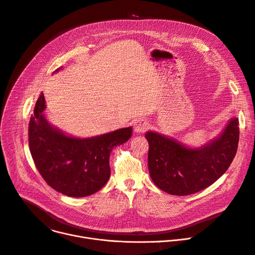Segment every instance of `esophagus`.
<instances>
[{
	"mask_svg": "<svg viewBox=\"0 0 255 255\" xmlns=\"http://www.w3.org/2000/svg\"><path fill=\"white\" fill-rule=\"evenodd\" d=\"M133 127L135 133L140 134L148 129V123L145 120H143V119H137V120H135L133 122Z\"/></svg>",
	"mask_w": 255,
	"mask_h": 255,
	"instance_id": "obj_1",
	"label": "esophagus"
}]
</instances>
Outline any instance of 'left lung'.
Instances as JSON below:
<instances>
[{
	"instance_id": "left-lung-1",
	"label": "left lung",
	"mask_w": 255,
	"mask_h": 255,
	"mask_svg": "<svg viewBox=\"0 0 255 255\" xmlns=\"http://www.w3.org/2000/svg\"><path fill=\"white\" fill-rule=\"evenodd\" d=\"M238 118H231L216 137L201 146H189L155 131H147L149 176L158 188L170 195L195 194L224 175L239 142Z\"/></svg>"
}]
</instances>
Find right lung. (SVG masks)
Listing matches in <instances>:
<instances>
[{
  "instance_id": "1",
  "label": "right lung",
  "mask_w": 255,
  "mask_h": 255,
  "mask_svg": "<svg viewBox=\"0 0 255 255\" xmlns=\"http://www.w3.org/2000/svg\"><path fill=\"white\" fill-rule=\"evenodd\" d=\"M45 110L42 92L28 127L30 154L42 177L55 191L74 198L87 197L103 189L111 176V152L114 146L130 139L132 127L81 138L51 124Z\"/></svg>"
}]
</instances>
